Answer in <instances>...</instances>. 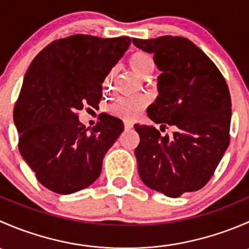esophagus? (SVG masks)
I'll return each instance as SVG.
<instances>
[{"label": "esophagus", "instance_id": "esophagus-1", "mask_svg": "<svg viewBox=\"0 0 249 249\" xmlns=\"http://www.w3.org/2000/svg\"><path fill=\"white\" fill-rule=\"evenodd\" d=\"M132 126H134V125H132V123H130V122H125V123H124V127H125V130H130V129H132Z\"/></svg>", "mask_w": 249, "mask_h": 249}]
</instances>
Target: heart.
Wrapping results in <instances>:
<instances>
[{
    "instance_id": "obj_1",
    "label": "heart",
    "mask_w": 249,
    "mask_h": 249,
    "mask_svg": "<svg viewBox=\"0 0 249 249\" xmlns=\"http://www.w3.org/2000/svg\"><path fill=\"white\" fill-rule=\"evenodd\" d=\"M130 67L132 71L141 78H147L154 71V61L152 56L145 53H136L132 55L129 60ZM109 77L105 82V89H109ZM147 102L142 99H122L118 100L117 102L109 107L112 114L117 117L123 118V119H134L139 117L142 110L145 108Z\"/></svg>"
}]
</instances>
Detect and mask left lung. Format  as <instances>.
I'll use <instances>...</instances> for the list:
<instances>
[{"label":"left lung","mask_w":249,"mask_h":249,"mask_svg":"<svg viewBox=\"0 0 249 249\" xmlns=\"http://www.w3.org/2000/svg\"><path fill=\"white\" fill-rule=\"evenodd\" d=\"M154 55L159 71L155 101L147 108L157 124L175 126L162 136L154 126L135 124L139 175L148 188L169 197L196 192L210 180L229 145L231 99L212 60L188 38H132ZM160 127V130H161Z\"/></svg>","instance_id":"left-lung-1"}]
</instances>
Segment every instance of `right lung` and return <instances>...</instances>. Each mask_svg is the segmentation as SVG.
I'll return each mask as SVG.
<instances>
[{
    "label": "right lung",
    "mask_w": 249,
    "mask_h": 249,
    "mask_svg": "<svg viewBox=\"0 0 249 249\" xmlns=\"http://www.w3.org/2000/svg\"><path fill=\"white\" fill-rule=\"evenodd\" d=\"M129 37L73 35L47 46L32 60L14 107L19 150L42 185L72 194L99 178L107 150L124 131L102 114L85 129L77 112L97 107L102 83L129 48Z\"/></svg>",
    "instance_id": "1"
}]
</instances>
